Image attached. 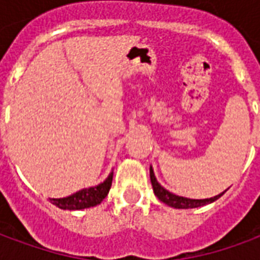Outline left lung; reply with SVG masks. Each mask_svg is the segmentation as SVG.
Masks as SVG:
<instances>
[{"label": "left lung", "instance_id": "obj_1", "mask_svg": "<svg viewBox=\"0 0 260 260\" xmlns=\"http://www.w3.org/2000/svg\"><path fill=\"white\" fill-rule=\"evenodd\" d=\"M150 181H152V186H153V191H154V195L157 196L158 201H161L166 205H169V206L174 207V209H193V207H199V206H205L207 203H212V202L217 201L220 196L223 195V193H220V195L214 196V198H209V199H188V198H182V196L174 195V193H171L167 189H164L163 186L160 185L156 180V177H154V173H153V169L150 167Z\"/></svg>", "mask_w": 260, "mask_h": 260}]
</instances>
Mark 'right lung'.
I'll return each mask as SVG.
<instances>
[{
	"label": "right lung",
	"mask_w": 260,
	"mask_h": 260,
	"mask_svg": "<svg viewBox=\"0 0 260 260\" xmlns=\"http://www.w3.org/2000/svg\"><path fill=\"white\" fill-rule=\"evenodd\" d=\"M111 182H113V173L108 175V178L100 185L91 186V188H86L82 191L76 192L74 195L67 196V198H61V199H51L55 206L64 210H80V209H87V207H93L102 203V201L107 196L110 188H111Z\"/></svg>",
	"instance_id": "add662e5"
}]
</instances>
